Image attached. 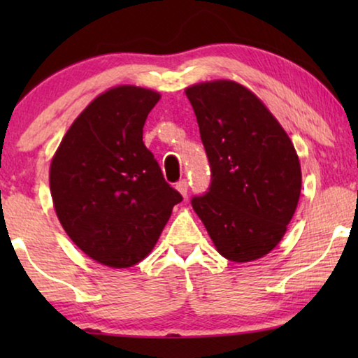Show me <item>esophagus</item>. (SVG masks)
<instances>
[{"label":"esophagus","mask_w":358,"mask_h":358,"mask_svg":"<svg viewBox=\"0 0 358 358\" xmlns=\"http://www.w3.org/2000/svg\"><path fill=\"white\" fill-rule=\"evenodd\" d=\"M176 189H178L179 192L184 195V197H187V190H189V182H187V179H180L179 182L176 184Z\"/></svg>","instance_id":"obj_1"}]
</instances>
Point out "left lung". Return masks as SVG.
Returning <instances> with one entry per match:
<instances>
[{
    "label": "left lung",
    "instance_id": "1",
    "mask_svg": "<svg viewBox=\"0 0 358 358\" xmlns=\"http://www.w3.org/2000/svg\"><path fill=\"white\" fill-rule=\"evenodd\" d=\"M210 164L207 192L192 207L218 252L249 262L271 252L287 231L301 190V168L285 130L234 81L185 90Z\"/></svg>",
    "mask_w": 358,
    "mask_h": 358
}]
</instances>
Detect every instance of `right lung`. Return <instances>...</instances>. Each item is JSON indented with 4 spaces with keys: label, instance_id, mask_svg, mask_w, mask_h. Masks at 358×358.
<instances>
[{
    "label": "right lung",
    "instance_id": "1",
    "mask_svg": "<svg viewBox=\"0 0 358 358\" xmlns=\"http://www.w3.org/2000/svg\"><path fill=\"white\" fill-rule=\"evenodd\" d=\"M158 92L119 86L97 96L63 136L50 192L71 241L94 261L125 268L148 256L182 200L143 143Z\"/></svg>",
    "mask_w": 358,
    "mask_h": 358
}]
</instances>
